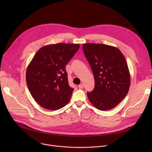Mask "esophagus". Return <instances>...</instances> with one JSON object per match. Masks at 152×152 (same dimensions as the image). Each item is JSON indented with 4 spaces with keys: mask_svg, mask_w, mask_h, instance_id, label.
Returning <instances> with one entry per match:
<instances>
[{
    "mask_svg": "<svg viewBox=\"0 0 152 152\" xmlns=\"http://www.w3.org/2000/svg\"><path fill=\"white\" fill-rule=\"evenodd\" d=\"M78 87H79V88L82 89V88H83L84 87V85H83V83H80V84L78 86Z\"/></svg>",
    "mask_w": 152,
    "mask_h": 152,
    "instance_id": "esophagus-1",
    "label": "esophagus"
}]
</instances>
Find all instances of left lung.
<instances>
[{
  "instance_id": "obj_1",
  "label": "left lung",
  "mask_w": 152,
  "mask_h": 152,
  "mask_svg": "<svg viewBox=\"0 0 152 152\" xmlns=\"http://www.w3.org/2000/svg\"><path fill=\"white\" fill-rule=\"evenodd\" d=\"M82 49L95 80L94 90L87 93L88 99L97 109L110 110L124 99L129 90L131 76L126 60L114 46L86 43Z\"/></svg>"
}]
</instances>
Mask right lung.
I'll return each instance as SVG.
<instances>
[{
  "label": "right lung",
  "mask_w": 152,
  "mask_h": 152,
  "mask_svg": "<svg viewBox=\"0 0 152 152\" xmlns=\"http://www.w3.org/2000/svg\"><path fill=\"white\" fill-rule=\"evenodd\" d=\"M79 44L58 43L40 48L28 65L26 79L37 103L56 111L66 106L74 89L69 86L66 64L79 50Z\"/></svg>",
  "instance_id": "right-lung-1"
}]
</instances>
